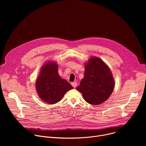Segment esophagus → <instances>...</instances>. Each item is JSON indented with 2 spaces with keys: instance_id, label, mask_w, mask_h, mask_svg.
I'll return each mask as SVG.
<instances>
[{
  "instance_id": "esophagus-1",
  "label": "esophagus",
  "mask_w": 146,
  "mask_h": 146,
  "mask_svg": "<svg viewBox=\"0 0 146 146\" xmlns=\"http://www.w3.org/2000/svg\"><path fill=\"white\" fill-rule=\"evenodd\" d=\"M77 83H76V82H72V86L74 88H76V87H77Z\"/></svg>"
}]
</instances>
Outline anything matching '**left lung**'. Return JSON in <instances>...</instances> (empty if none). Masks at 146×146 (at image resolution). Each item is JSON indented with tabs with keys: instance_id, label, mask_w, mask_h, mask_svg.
Instances as JSON below:
<instances>
[{
	"instance_id": "1",
	"label": "left lung",
	"mask_w": 146,
	"mask_h": 146,
	"mask_svg": "<svg viewBox=\"0 0 146 146\" xmlns=\"http://www.w3.org/2000/svg\"><path fill=\"white\" fill-rule=\"evenodd\" d=\"M114 80L108 66L98 57L91 58L85 66L84 77L77 90L91 105H100L112 94Z\"/></svg>"
}]
</instances>
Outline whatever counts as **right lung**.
I'll return each mask as SVG.
<instances>
[{
    "instance_id": "add662e5",
    "label": "right lung",
    "mask_w": 146,
    "mask_h": 146,
    "mask_svg": "<svg viewBox=\"0 0 146 146\" xmlns=\"http://www.w3.org/2000/svg\"><path fill=\"white\" fill-rule=\"evenodd\" d=\"M73 87L60 78L55 62H48L43 65L36 80V90L40 98L49 104L59 102L65 94Z\"/></svg>"
}]
</instances>
